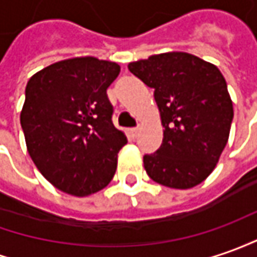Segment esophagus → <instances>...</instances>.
Instances as JSON below:
<instances>
[{
    "label": "esophagus",
    "mask_w": 257,
    "mask_h": 257,
    "mask_svg": "<svg viewBox=\"0 0 257 257\" xmlns=\"http://www.w3.org/2000/svg\"><path fill=\"white\" fill-rule=\"evenodd\" d=\"M138 135H139V128L128 129V136L131 138V139H135Z\"/></svg>",
    "instance_id": "obj_1"
}]
</instances>
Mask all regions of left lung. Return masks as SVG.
<instances>
[{"mask_svg": "<svg viewBox=\"0 0 257 257\" xmlns=\"http://www.w3.org/2000/svg\"><path fill=\"white\" fill-rule=\"evenodd\" d=\"M129 71L155 90L163 142L145 155L148 176L162 186L195 187L215 169L231 131L233 106L222 73L184 52L149 56Z\"/></svg>", "mask_w": 257, "mask_h": 257, "instance_id": "left-lung-1", "label": "left lung"}]
</instances>
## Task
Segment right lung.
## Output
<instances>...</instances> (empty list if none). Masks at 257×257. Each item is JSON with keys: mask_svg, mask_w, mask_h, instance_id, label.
Masks as SVG:
<instances>
[{"mask_svg": "<svg viewBox=\"0 0 257 257\" xmlns=\"http://www.w3.org/2000/svg\"><path fill=\"white\" fill-rule=\"evenodd\" d=\"M119 64L92 56L53 63L29 78L21 125L26 149L57 190L87 197L108 186L125 134L111 121L106 88Z\"/></svg>", "mask_w": 257, "mask_h": 257, "instance_id": "1", "label": "right lung"}]
</instances>
